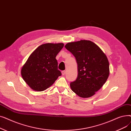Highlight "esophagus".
<instances>
[{
  "instance_id": "1",
  "label": "esophagus",
  "mask_w": 131,
  "mask_h": 131,
  "mask_svg": "<svg viewBox=\"0 0 131 131\" xmlns=\"http://www.w3.org/2000/svg\"><path fill=\"white\" fill-rule=\"evenodd\" d=\"M65 73H66L65 71H63L61 72V74H62V75H64L65 74Z\"/></svg>"
}]
</instances>
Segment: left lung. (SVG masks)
Segmentation results:
<instances>
[{"mask_svg":"<svg viewBox=\"0 0 131 131\" xmlns=\"http://www.w3.org/2000/svg\"><path fill=\"white\" fill-rule=\"evenodd\" d=\"M65 47L74 55L78 64V78L70 83L72 90L81 98L92 97L108 78L109 63L106 55L89 40L68 42Z\"/></svg>","mask_w":131,"mask_h":131,"instance_id":"1","label":"left lung"}]
</instances>
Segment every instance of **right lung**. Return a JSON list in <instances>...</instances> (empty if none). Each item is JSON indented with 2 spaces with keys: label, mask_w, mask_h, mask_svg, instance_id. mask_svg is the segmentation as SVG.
<instances>
[{
  "label": "right lung",
  "mask_w": 131,
  "mask_h": 131,
  "mask_svg": "<svg viewBox=\"0 0 131 131\" xmlns=\"http://www.w3.org/2000/svg\"><path fill=\"white\" fill-rule=\"evenodd\" d=\"M64 46L63 43L43 44L30 55L22 67L21 75L33 90H46L61 75L56 57Z\"/></svg>",
  "instance_id": "obj_1"
}]
</instances>
